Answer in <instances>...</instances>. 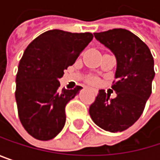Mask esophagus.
Here are the masks:
<instances>
[{"mask_svg":"<svg viewBox=\"0 0 160 160\" xmlns=\"http://www.w3.org/2000/svg\"><path fill=\"white\" fill-rule=\"evenodd\" d=\"M92 92H94V89H92Z\"/></svg>","mask_w":160,"mask_h":160,"instance_id":"1","label":"esophagus"}]
</instances>
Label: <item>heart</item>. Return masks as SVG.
I'll return each mask as SVG.
<instances>
[{"label":"heart","instance_id":"heart-1","mask_svg":"<svg viewBox=\"0 0 160 160\" xmlns=\"http://www.w3.org/2000/svg\"><path fill=\"white\" fill-rule=\"evenodd\" d=\"M91 81H92V82H95V81H96V79H94V78H93V79H91Z\"/></svg>","mask_w":160,"mask_h":160}]
</instances>
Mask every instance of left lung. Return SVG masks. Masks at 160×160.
<instances>
[{"mask_svg": "<svg viewBox=\"0 0 160 160\" xmlns=\"http://www.w3.org/2000/svg\"><path fill=\"white\" fill-rule=\"evenodd\" d=\"M93 35L117 59V81L111 87L117 97L110 99L100 90L89 113L103 130L122 132L138 120L152 92L154 58L144 42L127 29L114 28Z\"/></svg>", "mask_w": 160, "mask_h": 160, "instance_id": "left-lung-1", "label": "left lung"}]
</instances>
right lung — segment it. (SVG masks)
<instances>
[{
    "mask_svg": "<svg viewBox=\"0 0 160 160\" xmlns=\"http://www.w3.org/2000/svg\"><path fill=\"white\" fill-rule=\"evenodd\" d=\"M92 38L90 32L52 29L25 50L16 74V100L19 119L32 137L48 141L64 128L65 108L81 87L60 91L59 79Z\"/></svg>",
    "mask_w": 160,
    "mask_h": 160,
    "instance_id": "obj_1",
    "label": "right lung"
}]
</instances>
